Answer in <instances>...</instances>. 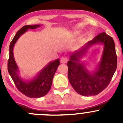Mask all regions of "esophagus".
Masks as SVG:
<instances>
[{
  "label": "esophagus",
  "instance_id": "1",
  "mask_svg": "<svg viewBox=\"0 0 123 123\" xmlns=\"http://www.w3.org/2000/svg\"><path fill=\"white\" fill-rule=\"evenodd\" d=\"M68 61V58L67 57L63 56L61 58V62L62 63V64H65V63L67 62Z\"/></svg>",
  "mask_w": 123,
  "mask_h": 123
}]
</instances>
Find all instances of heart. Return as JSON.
<instances>
[{
    "label": "heart",
    "instance_id": "1",
    "mask_svg": "<svg viewBox=\"0 0 123 123\" xmlns=\"http://www.w3.org/2000/svg\"><path fill=\"white\" fill-rule=\"evenodd\" d=\"M78 34V32L77 31H75L74 33V35H76V34Z\"/></svg>",
    "mask_w": 123,
    "mask_h": 123
}]
</instances>
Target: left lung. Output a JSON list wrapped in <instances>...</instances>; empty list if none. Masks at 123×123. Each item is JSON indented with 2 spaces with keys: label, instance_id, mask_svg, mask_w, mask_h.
I'll return each instance as SVG.
<instances>
[{
  "label": "left lung",
  "instance_id": "8db88e82",
  "mask_svg": "<svg viewBox=\"0 0 123 123\" xmlns=\"http://www.w3.org/2000/svg\"><path fill=\"white\" fill-rule=\"evenodd\" d=\"M102 44L104 49L101 59L91 72L80 59L93 45ZM68 77L74 90L82 96H95L109 85L117 69V58L113 38L105 33L96 36L79 50L72 53L67 62Z\"/></svg>",
  "mask_w": 123,
  "mask_h": 123
}]
</instances>
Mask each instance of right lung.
<instances>
[{
	"mask_svg": "<svg viewBox=\"0 0 123 123\" xmlns=\"http://www.w3.org/2000/svg\"><path fill=\"white\" fill-rule=\"evenodd\" d=\"M41 25H25L15 35L9 45V58L8 62L9 74L13 80L17 89L26 96L32 98H41L50 90L55 72L60 64L59 59L49 62L31 80H24L19 77V71L15 61L13 49L18 39L28 29H36Z\"/></svg>",
	"mask_w": 123,
	"mask_h": 123,
	"instance_id": "1",
	"label": "right lung"
}]
</instances>
